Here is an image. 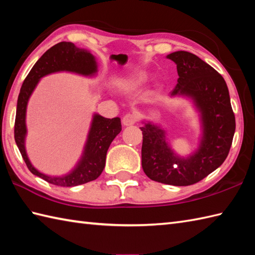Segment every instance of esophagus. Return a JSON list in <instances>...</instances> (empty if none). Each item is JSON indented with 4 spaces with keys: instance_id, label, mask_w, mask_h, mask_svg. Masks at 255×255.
<instances>
[{
    "instance_id": "34e87169",
    "label": "esophagus",
    "mask_w": 255,
    "mask_h": 255,
    "mask_svg": "<svg viewBox=\"0 0 255 255\" xmlns=\"http://www.w3.org/2000/svg\"><path fill=\"white\" fill-rule=\"evenodd\" d=\"M136 116L133 115V113H128L123 117L122 119V123L124 127H129V126H133V124L136 122Z\"/></svg>"
}]
</instances>
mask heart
I'll list each match as a JSON object with an SVG mask.
<instances>
[{
  "label": "heart",
  "instance_id": "1",
  "mask_svg": "<svg viewBox=\"0 0 255 255\" xmlns=\"http://www.w3.org/2000/svg\"><path fill=\"white\" fill-rule=\"evenodd\" d=\"M147 78H148V74H147L146 72H137L128 76L126 80H124V82L129 85V86L138 87L142 86V85L147 81Z\"/></svg>",
  "mask_w": 255,
  "mask_h": 255
}]
</instances>
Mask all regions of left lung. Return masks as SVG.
<instances>
[{"label":"left lung","mask_w":255,"mask_h":255,"mask_svg":"<svg viewBox=\"0 0 255 255\" xmlns=\"http://www.w3.org/2000/svg\"><path fill=\"white\" fill-rule=\"evenodd\" d=\"M167 59L177 65L178 82L170 97L191 100L199 113L201 135L196 149L189 156L175 152L160 124L143 121L142 167L157 182L184 186L199 182L222 166L233 143L236 120L229 90L224 77L199 56L175 51Z\"/></svg>","instance_id":"8db88e82"}]
</instances>
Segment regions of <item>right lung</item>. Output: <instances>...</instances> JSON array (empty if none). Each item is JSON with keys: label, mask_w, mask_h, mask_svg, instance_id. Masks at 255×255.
Instances as JSON below:
<instances>
[{"label": "right lung", "mask_w": 255, "mask_h": 255, "mask_svg": "<svg viewBox=\"0 0 255 255\" xmlns=\"http://www.w3.org/2000/svg\"><path fill=\"white\" fill-rule=\"evenodd\" d=\"M59 72L74 73L85 77L97 75L98 63L90 51L76 47L72 42H59L42 54L25 78L17 100L15 119V142L32 174L59 186H76L96 180L106 165L107 151L112 140L121 132V119H107L94 113L86 143L77 163L63 175H49L33 167L26 151V112L33 90L42 77Z\"/></svg>", "instance_id": "add662e5"}]
</instances>
